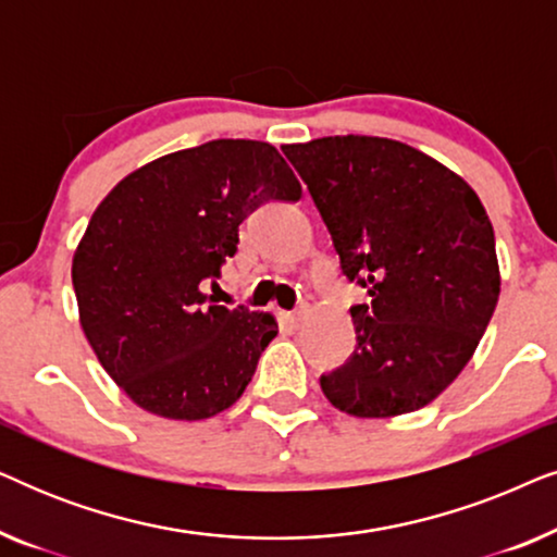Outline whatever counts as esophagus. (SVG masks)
Returning <instances> with one entry per match:
<instances>
[{"label": "esophagus", "mask_w": 557, "mask_h": 557, "mask_svg": "<svg viewBox=\"0 0 557 557\" xmlns=\"http://www.w3.org/2000/svg\"><path fill=\"white\" fill-rule=\"evenodd\" d=\"M288 326H299L304 322V311H292V314H284Z\"/></svg>", "instance_id": "obj_1"}]
</instances>
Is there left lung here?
Returning a JSON list of instances; mask_svg holds the SVG:
<instances>
[{"instance_id":"8db88e82","label":"left lung","mask_w":557,"mask_h":557,"mask_svg":"<svg viewBox=\"0 0 557 557\" xmlns=\"http://www.w3.org/2000/svg\"><path fill=\"white\" fill-rule=\"evenodd\" d=\"M339 253L368 288L349 309L355 352L319 385L355 418H393L459 377L499 299L494 231L463 177L383 136L286 144Z\"/></svg>"}]
</instances>
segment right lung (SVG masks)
Listing matches in <instances>:
<instances>
[{
    "instance_id": "right-lung-1",
    "label": "right lung",
    "mask_w": 557,
    "mask_h": 557,
    "mask_svg": "<svg viewBox=\"0 0 557 557\" xmlns=\"http://www.w3.org/2000/svg\"><path fill=\"white\" fill-rule=\"evenodd\" d=\"M301 185L276 147L215 139L126 174L73 256L78 317L98 362L136 406L172 421L231 408L278 334L276 317L202 292L238 250V225Z\"/></svg>"
}]
</instances>
